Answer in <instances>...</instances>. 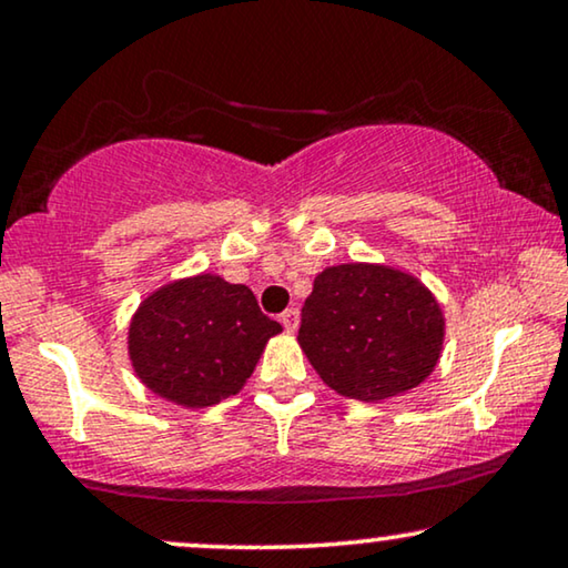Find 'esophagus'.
I'll return each instance as SVG.
<instances>
[{"label":"esophagus","instance_id":"34e87169","mask_svg":"<svg viewBox=\"0 0 568 568\" xmlns=\"http://www.w3.org/2000/svg\"><path fill=\"white\" fill-rule=\"evenodd\" d=\"M282 325L290 333H294L297 331V325H300V310L297 307H290V310H284L282 313Z\"/></svg>","mask_w":568,"mask_h":568}]
</instances>
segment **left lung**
<instances>
[{
    "instance_id": "obj_1",
    "label": "left lung",
    "mask_w": 568,
    "mask_h": 568,
    "mask_svg": "<svg viewBox=\"0 0 568 568\" xmlns=\"http://www.w3.org/2000/svg\"><path fill=\"white\" fill-rule=\"evenodd\" d=\"M297 341L331 390L375 403L432 375L445 344V315L406 271L341 263L315 276Z\"/></svg>"
}]
</instances>
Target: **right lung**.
Listing matches in <instances>:
<instances>
[{
    "label": "right lung",
    "instance_id": "right-lung-1",
    "mask_svg": "<svg viewBox=\"0 0 568 568\" xmlns=\"http://www.w3.org/2000/svg\"><path fill=\"white\" fill-rule=\"evenodd\" d=\"M276 333L282 325L261 313L245 284L199 274L160 286L139 305L129 325V356L154 395L204 408L243 390Z\"/></svg>",
    "mask_w": 568,
    "mask_h": 568
}]
</instances>
